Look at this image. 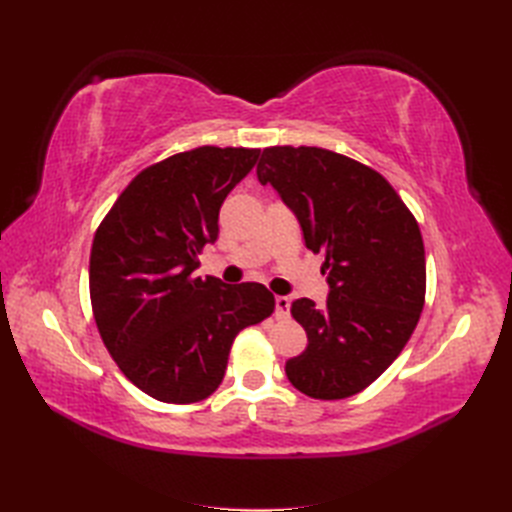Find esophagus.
Masks as SVG:
<instances>
[{
	"instance_id": "esophagus-1",
	"label": "esophagus",
	"mask_w": 512,
	"mask_h": 512,
	"mask_svg": "<svg viewBox=\"0 0 512 512\" xmlns=\"http://www.w3.org/2000/svg\"><path fill=\"white\" fill-rule=\"evenodd\" d=\"M290 312V299L288 297H275V316L286 318Z\"/></svg>"
}]
</instances>
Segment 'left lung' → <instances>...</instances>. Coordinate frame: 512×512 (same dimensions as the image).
Here are the masks:
<instances>
[{
	"instance_id": "8db88e82",
	"label": "left lung",
	"mask_w": 512,
	"mask_h": 512,
	"mask_svg": "<svg viewBox=\"0 0 512 512\" xmlns=\"http://www.w3.org/2000/svg\"><path fill=\"white\" fill-rule=\"evenodd\" d=\"M297 215L307 250L324 256L329 299L290 312L307 348L286 361L314 399L361 393L404 350L425 305V247L414 215L374 168L320 147H269L256 168Z\"/></svg>"
}]
</instances>
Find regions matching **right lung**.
I'll return each mask as SVG.
<instances>
[{
	"instance_id": "obj_1",
	"label": "right lung",
	"mask_w": 512,
	"mask_h": 512,
	"mask_svg": "<svg viewBox=\"0 0 512 512\" xmlns=\"http://www.w3.org/2000/svg\"><path fill=\"white\" fill-rule=\"evenodd\" d=\"M260 149L198 147L138 173L96 230L89 294L106 350L134 386L164 404H194L224 380L241 329L269 318L256 282L198 277L218 239L220 207Z\"/></svg>"
}]
</instances>
